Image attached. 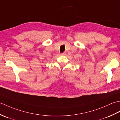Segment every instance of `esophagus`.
<instances>
[{
  "label": "esophagus",
  "instance_id": "esophagus-1",
  "mask_svg": "<svg viewBox=\"0 0 120 120\" xmlns=\"http://www.w3.org/2000/svg\"><path fill=\"white\" fill-rule=\"evenodd\" d=\"M61 55V56H65V55H66V53L65 52H63V53H61L60 54Z\"/></svg>",
  "mask_w": 120,
  "mask_h": 120
}]
</instances>
